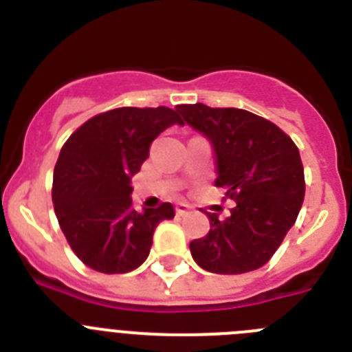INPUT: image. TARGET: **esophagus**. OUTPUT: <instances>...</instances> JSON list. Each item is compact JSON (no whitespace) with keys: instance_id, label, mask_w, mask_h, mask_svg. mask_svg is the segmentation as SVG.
<instances>
[{"instance_id":"obj_1","label":"esophagus","mask_w":352,"mask_h":352,"mask_svg":"<svg viewBox=\"0 0 352 352\" xmlns=\"http://www.w3.org/2000/svg\"><path fill=\"white\" fill-rule=\"evenodd\" d=\"M188 213H190V206H188V204L185 203L176 204V214H178V217H183V214H188Z\"/></svg>"}]
</instances>
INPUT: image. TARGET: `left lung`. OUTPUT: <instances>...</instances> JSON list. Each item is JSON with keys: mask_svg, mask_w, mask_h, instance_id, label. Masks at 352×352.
Segmentation results:
<instances>
[{"mask_svg": "<svg viewBox=\"0 0 352 352\" xmlns=\"http://www.w3.org/2000/svg\"><path fill=\"white\" fill-rule=\"evenodd\" d=\"M176 111L208 139L214 185L236 201L226 220L208 213L211 229L192 241V257L206 272L222 275L261 268L280 247L303 204L305 174L296 144L272 121L243 109L195 104Z\"/></svg>", "mask_w": 352, "mask_h": 352, "instance_id": "left-lung-1", "label": "left lung"}]
</instances>
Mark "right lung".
Returning a JSON list of instances; mask_svg holds the SVG:
<instances>
[{
    "mask_svg": "<svg viewBox=\"0 0 352 352\" xmlns=\"http://www.w3.org/2000/svg\"><path fill=\"white\" fill-rule=\"evenodd\" d=\"M182 118L169 107H120L93 116L72 133L54 167L52 203L68 245L100 273H129L149 256L153 232L174 208H132V176L149 144Z\"/></svg>",
    "mask_w": 352,
    "mask_h": 352,
    "instance_id": "right-lung-1",
    "label": "right lung"
}]
</instances>
